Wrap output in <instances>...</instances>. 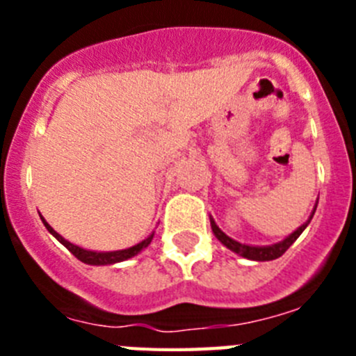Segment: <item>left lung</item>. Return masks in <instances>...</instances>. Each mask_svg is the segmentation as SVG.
<instances>
[{"mask_svg": "<svg viewBox=\"0 0 356 356\" xmlns=\"http://www.w3.org/2000/svg\"><path fill=\"white\" fill-rule=\"evenodd\" d=\"M314 212H316V209H314ZM314 212H312V216H310V219L314 217ZM310 219H308L307 222H303V225L296 229V232H292L289 237H285L284 241L278 242V244H271V246H248V244H241V242L234 241V238H229L225 232H221V228L216 225V221H213L212 217H210V226H212L213 235H216V237L219 238V241H221L222 244L228 248V250H232L234 253L241 254V257H244V259L266 262V260H275V259H278V257H282V254H284L285 251H287L289 248L294 244L296 238L303 234V229L307 228L308 222H310Z\"/></svg>", "mask_w": 356, "mask_h": 356, "instance_id": "obj_1", "label": "left lung"}]
</instances>
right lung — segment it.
<instances>
[{"label": "right lung", "instance_id": "add662e5", "mask_svg": "<svg viewBox=\"0 0 356 356\" xmlns=\"http://www.w3.org/2000/svg\"><path fill=\"white\" fill-rule=\"evenodd\" d=\"M44 222V226L48 228L49 234L53 235V237L56 238L58 242H62L65 248H67L69 251H71L74 257H76L78 260H81L83 264H89V266H108V264H118V262H122V260H128L131 259V257H135V254H139L140 251L144 250V248L149 246L151 238H153V235H149V237L146 238V241L139 242V244H135V246L128 248V250H119V251H89V250H83V248L80 246H74V244H71L69 241H65L64 237H62L60 234H56L55 229L51 228V226L48 225V222L44 221V217H40Z\"/></svg>", "mask_w": 356, "mask_h": 356}]
</instances>
